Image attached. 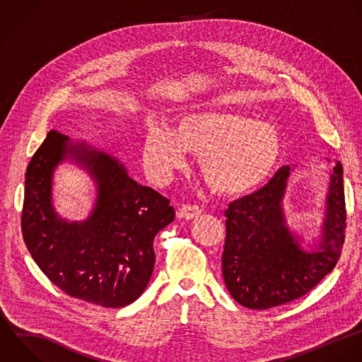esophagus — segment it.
I'll list each match as a JSON object with an SVG mask.
<instances>
[{
    "mask_svg": "<svg viewBox=\"0 0 362 362\" xmlns=\"http://www.w3.org/2000/svg\"><path fill=\"white\" fill-rule=\"evenodd\" d=\"M202 212V209L198 206V205H192V204H187V205H182L177 215L178 218H184V219H192L195 216H198L199 214Z\"/></svg>",
    "mask_w": 362,
    "mask_h": 362,
    "instance_id": "esophagus-1",
    "label": "esophagus"
}]
</instances>
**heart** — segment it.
Listing matches in <instances>:
<instances>
[{"instance_id":"b5f03b06","label":"heart","mask_w":362,"mask_h":362,"mask_svg":"<svg viewBox=\"0 0 362 362\" xmlns=\"http://www.w3.org/2000/svg\"><path fill=\"white\" fill-rule=\"evenodd\" d=\"M185 150L199 154V171L214 191L236 195L257 187L272 173L280 156V137L273 126L239 112L197 110L181 116L175 132L160 124L147 129L144 168L164 184L184 167Z\"/></svg>"}]
</instances>
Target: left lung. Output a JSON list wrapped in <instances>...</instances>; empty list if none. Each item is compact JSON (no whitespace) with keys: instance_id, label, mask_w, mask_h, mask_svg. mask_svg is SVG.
<instances>
[{"instance_id":"obj_1","label":"left lung","mask_w":362,"mask_h":362,"mask_svg":"<svg viewBox=\"0 0 362 362\" xmlns=\"http://www.w3.org/2000/svg\"><path fill=\"white\" fill-rule=\"evenodd\" d=\"M290 167H281L259 191L229 204L222 274L230 296L242 305L266 310L307 294L337 264L345 239L342 165L335 163L327 197L320 246L300 249L287 229L281 197Z\"/></svg>"}]
</instances>
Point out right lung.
Instances as JSON below:
<instances>
[{
    "mask_svg": "<svg viewBox=\"0 0 362 362\" xmlns=\"http://www.w3.org/2000/svg\"><path fill=\"white\" fill-rule=\"evenodd\" d=\"M68 155L98 182L94 214L82 224L59 220L50 204L53 168ZM175 218L170 199L137 184L113 157L72 146L51 130L25 175L24 242L44 274L65 294L117 308L137 300L153 274L156 235Z\"/></svg>",
    "mask_w": 362,
    "mask_h": 362,
    "instance_id": "obj_1",
    "label": "right lung"
}]
</instances>
